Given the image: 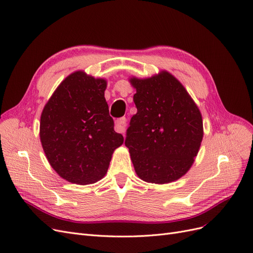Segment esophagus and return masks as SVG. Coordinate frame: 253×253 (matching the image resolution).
Here are the masks:
<instances>
[{"label": "esophagus", "mask_w": 253, "mask_h": 253, "mask_svg": "<svg viewBox=\"0 0 253 253\" xmlns=\"http://www.w3.org/2000/svg\"><path fill=\"white\" fill-rule=\"evenodd\" d=\"M115 129H116V132L121 133V134H125L126 131V117H122L118 120H116L115 122Z\"/></svg>", "instance_id": "1"}]
</instances>
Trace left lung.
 Returning a JSON list of instances; mask_svg holds the SVG:
<instances>
[{"label":"left lung","instance_id":"left-lung-1","mask_svg":"<svg viewBox=\"0 0 253 253\" xmlns=\"http://www.w3.org/2000/svg\"><path fill=\"white\" fill-rule=\"evenodd\" d=\"M137 113L126 147L137 176L164 185L182 177L194 164L204 137L202 113L181 82L168 71L128 78Z\"/></svg>","mask_w":253,"mask_h":253}]
</instances>
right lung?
<instances>
[{
  "label": "right lung",
  "instance_id": "add662e5",
  "mask_svg": "<svg viewBox=\"0 0 253 253\" xmlns=\"http://www.w3.org/2000/svg\"><path fill=\"white\" fill-rule=\"evenodd\" d=\"M106 85L104 78L76 71L59 84L44 105L42 148L52 169L70 182L85 186L102 179L114 151L124 143L109 114Z\"/></svg>",
  "mask_w": 253,
  "mask_h": 253
}]
</instances>
